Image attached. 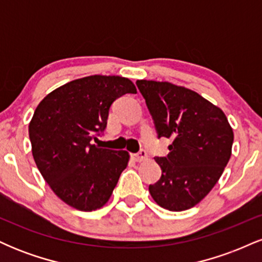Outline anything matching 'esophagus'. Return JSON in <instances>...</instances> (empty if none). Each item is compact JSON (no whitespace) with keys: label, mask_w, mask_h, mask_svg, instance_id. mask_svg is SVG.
I'll use <instances>...</instances> for the list:
<instances>
[{"label":"esophagus","mask_w":262,"mask_h":262,"mask_svg":"<svg viewBox=\"0 0 262 262\" xmlns=\"http://www.w3.org/2000/svg\"><path fill=\"white\" fill-rule=\"evenodd\" d=\"M132 159L137 162L145 161V160H148V154H146L145 150H140V151L137 152V154H132Z\"/></svg>","instance_id":"1"}]
</instances>
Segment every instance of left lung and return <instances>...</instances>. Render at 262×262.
I'll return each instance as SVG.
<instances>
[{"mask_svg": "<svg viewBox=\"0 0 262 262\" xmlns=\"http://www.w3.org/2000/svg\"><path fill=\"white\" fill-rule=\"evenodd\" d=\"M158 137L171 138L170 152L155 158L161 177L149 192L159 206L181 212L214 187L231 155L234 133L221 108L192 90L170 82L138 80Z\"/></svg>", "mask_w": 262, "mask_h": 262, "instance_id": "8db88e82", "label": "left lung"}]
</instances>
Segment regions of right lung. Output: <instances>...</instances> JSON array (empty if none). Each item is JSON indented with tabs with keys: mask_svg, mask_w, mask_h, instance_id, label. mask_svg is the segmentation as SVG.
<instances>
[{
	"mask_svg": "<svg viewBox=\"0 0 262 262\" xmlns=\"http://www.w3.org/2000/svg\"><path fill=\"white\" fill-rule=\"evenodd\" d=\"M125 93H137L129 79L92 75L54 90L35 108L33 158L54 193L74 208L103 207L127 167L128 151L92 144L107 127L111 104Z\"/></svg>",
	"mask_w": 262,
	"mask_h": 262,
	"instance_id": "add662e5",
	"label": "right lung"
}]
</instances>
